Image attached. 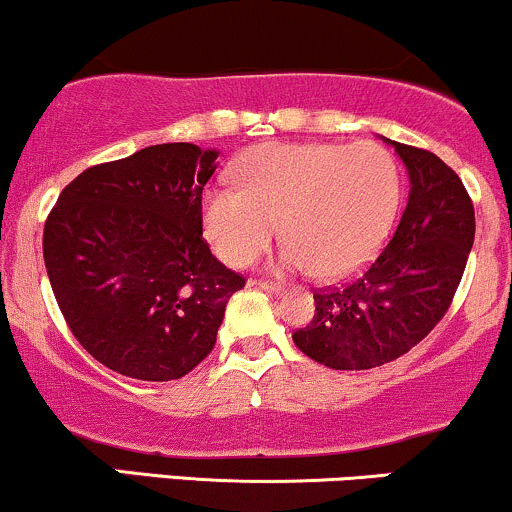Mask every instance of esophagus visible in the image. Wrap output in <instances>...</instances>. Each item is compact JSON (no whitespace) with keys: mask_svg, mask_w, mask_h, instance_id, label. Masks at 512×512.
<instances>
[{"mask_svg":"<svg viewBox=\"0 0 512 512\" xmlns=\"http://www.w3.org/2000/svg\"><path fill=\"white\" fill-rule=\"evenodd\" d=\"M252 286H260V289H265L267 294H274V296H279L284 291L282 284H272V282H252Z\"/></svg>","mask_w":512,"mask_h":512,"instance_id":"esophagus-1","label":"esophagus"}]
</instances>
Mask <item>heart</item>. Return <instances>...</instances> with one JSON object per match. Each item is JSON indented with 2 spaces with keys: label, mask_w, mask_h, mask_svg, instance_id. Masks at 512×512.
Masks as SVG:
<instances>
[{
  "label": "heart",
  "mask_w": 512,
  "mask_h": 512,
  "mask_svg": "<svg viewBox=\"0 0 512 512\" xmlns=\"http://www.w3.org/2000/svg\"><path fill=\"white\" fill-rule=\"evenodd\" d=\"M238 187L201 199L204 233L228 265H250L277 238L279 265L345 279L367 267L384 245L401 199L389 150L376 143H267L235 167Z\"/></svg>",
  "instance_id": "obj_1"
}]
</instances>
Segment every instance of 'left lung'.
<instances>
[{
  "instance_id": "obj_1",
  "label": "left lung",
  "mask_w": 512,
  "mask_h": 512,
  "mask_svg": "<svg viewBox=\"0 0 512 512\" xmlns=\"http://www.w3.org/2000/svg\"><path fill=\"white\" fill-rule=\"evenodd\" d=\"M406 165L408 204L374 265L340 289L316 291V313L291 338L330 369L393 362L440 323L474 245V206L462 179L428 150L384 138Z\"/></svg>"
}]
</instances>
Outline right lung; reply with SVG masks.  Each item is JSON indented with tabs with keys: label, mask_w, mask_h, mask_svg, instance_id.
<instances>
[{
	"label": "right lung",
	"mask_w": 512,
	"mask_h": 512,
	"mask_svg": "<svg viewBox=\"0 0 512 512\" xmlns=\"http://www.w3.org/2000/svg\"><path fill=\"white\" fill-rule=\"evenodd\" d=\"M218 150L162 143L84 170L43 230L55 301L80 345L140 381L182 379L216 345L245 279L201 238Z\"/></svg>",
	"instance_id": "obj_1"
}]
</instances>
